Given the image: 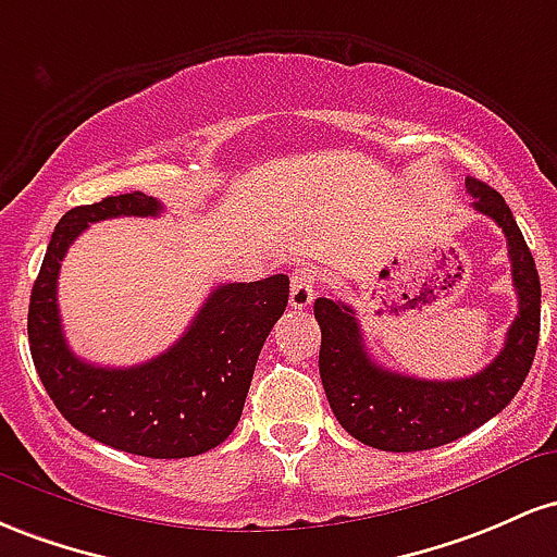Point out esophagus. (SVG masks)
<instances>
[{
	"label": "esophagus",
	"instance_id": "obj_1",
	"mask_svg": "<svg viewBox=\"0 0 557 557\" xmlns=\"http://www.w3.org/2000/svg\"><path fill=\"white\" fill-rule=\"evenodd\" d=\"M315 297V273L308 268H295L289 286V305L295 310H305Z\"/></svg>",
	"mask_w": 557,
	"mask_h": 557
}]
</instances>
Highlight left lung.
<instances>
[{
    "label": "left lung",
    "mask_w": 557,
    "mask_h": 557,
    "mask_svg": "<svg viewBox=\"0 0 557 557\" xmlns=\"http://www.w3.org/2000/svg\"><path fill=\"white\" fill-rule=\"evenodd\" d=\"M466 189L473 197V210L492 218L508 239L510 276L518 295V315L505 336V347L484 371L455 381L395 373L368 355L349 305L329 297H318L312 305L321 326L318 368L329 405L342 429L368 447L418 453L471 434L516 397L534 362L542 305L534 258L499 191L476 178H466Z\"/></svg>",
    "instance_id": "1"
}]
</instances>
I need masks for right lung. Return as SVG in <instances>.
<instances>
[{
	"mask_svg": "<svg viewBox=\"0 0 557 557\" xmlns=\"http://www.w3.org/2000/svg\"><path fill=\"white\" fill-rule=\"evenodd\" d=\"M154 197L117 195L67 210L30 292L28 342L36 371L65 421L102 445L144 458H191L236 429L255 362L289 302V276L223 284L168 352L131 368H102L71 352L58 310L60 262L89 223L160 215Z\"/></svg>",
	"mask_w": 557,
	"mask_h": 557,
	"instance_id": "right-lung-1",
	"label": "right lung"
}]
</instances>
